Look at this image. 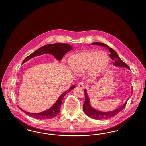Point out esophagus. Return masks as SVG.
Here are the masks:
<instances>
[{"instance_id":"esophagus-1","label":"esophagus","mask_w":146,"mask_h":146,"mask_svg":"<svg viewBox=\"0 0 146 146\" xmlns=\"http://www.w3.org/2000/svg\"><path fill=\"white\" fill-rule=\"evenodd\" d=\"M78 86L80 89H84L85 88V84L83 83H80L78 84Z\"/></svg>"}]
</instances>
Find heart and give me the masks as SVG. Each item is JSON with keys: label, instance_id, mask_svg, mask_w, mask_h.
<instances>
[{"label": "heart", "instance_id": "b5f03b06", "mask_svg": "<svg viewBox=\"0 0 146 146\" xmlns=\"http://www.w3.org/2000/svg\"><path fill=\"white\" fill-rule=\"evenodd\" d=\"M110 62L109 56L102 51L87 50L76 54L69 59L71 68L78 73L85 71L88 76L96 77L104 73Z\"/></svg>", "mask_w": 146, "mask_h": 146}]
</instances>
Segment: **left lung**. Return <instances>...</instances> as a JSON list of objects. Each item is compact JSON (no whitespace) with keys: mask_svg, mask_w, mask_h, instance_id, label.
<instances>
[{"mask_svg":"<svg viewBox=\"0 0 146 146\" xmlns=\"http://www.w3.org/2000/svg\"><path fill=\"white\" fill-rule=\"evenodd\" d=\"M91 45H99V46H102L104 47L107 48V49L110 50V52L111 53L110 54L111 58L114 61V62H113V64L114 66H115L117 67H125V68L130 70L129 66L120 59V58L118 55L117 53L113 49L110 48L106 44H104V43L96 42L92 43ZM84 95H85V102L83 104V111L84 113L89 118L94 119H97V120L106 119L112 118V117L115 116L120 111H121L125 108L126 104H127V102L128 101V99L129 98L126 100V101L124 104H123V106H121L120 107L116 109L115 110H114L113 111L104 112V111H97V110H95L94 108H93L91 106L90 104V99L88 96L86 89H84Z\"/></svg>","mask_w":146,"mask_h":146,"instance_id":"1","label":"left lung"}]
</instances>
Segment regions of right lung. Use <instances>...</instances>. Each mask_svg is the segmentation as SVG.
<instances>
[{
	"label": "right lung",
	"instance_id": "1",
	"mask_svg": "<svg viewBox=\"0 0 146 146\" xmlns=\"http://www.w3.org/2000/svg\"><path fill=\"white\" fill-rule=\"evenodd\" d=\"M72 49V47L69 44H63V43H56L53 44H48L44 45L40 48L35 51L32 54L28 56L23 61L22 63L26 62L32 58H33L38 56L42 55L45 54H50L54 56L58 61L62 60L64 55L68 51ZM76 87L75 85L72 86L68 90L63 92L62 94L59 97L55 104H54L49 110L42 111L39 113H31L27 111H23L19 107H18L21 111H23L25 114L28 115V116L32 118L40 119V120H45L54 118L56 117L60 111V108L62 104L63 98L64 96L70 91L72 90Z\"/></svg>",
	"mask_w": 146,
	"mask_h": 146
}]
</instances>
